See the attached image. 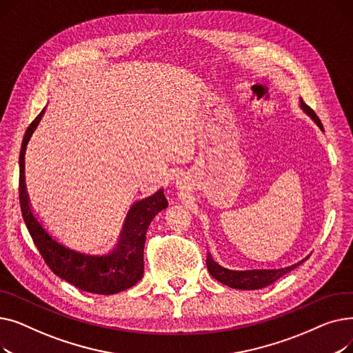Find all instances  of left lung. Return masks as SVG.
I'll list each match as a JSON object with an SVG mask.
<instances>
[{
    "mask_svg": "<svg viewBox=\"0 0 353 353\" xmlns=\"http://www.w3.org/2000/svg\"><path fill=\"white\" fill-rule=\"evenodd\" d=\"M299 105L303 110V113H306L316 125L325 132L323 125L319 120V117L314 114V111L306 105L303 103V100H299ZM309 257V256H307ZM306 257V259H307ZM306 259H303L302 262H305ZM302 262L294 263L292 266L288 268H281V269H254V270H232L228 268L220 266L217 262L213 261V257L210 253H208V259H206V265H208V270L209 273L214 277L216 281H219L220 283H223L229 288L233 289H242V290H256V289H262L266 288L269 285H272L273 282H276L279 277H282L283 274L289 273L290 270L298 268Z\"/></svg>",
    "mask_w": 353,
    "mask_h": 353,
    "instance_id": "8db88e82",
    "label": "left lung"
}]
</instances>
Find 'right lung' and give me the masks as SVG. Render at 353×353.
Wrapping results in <instances>:
<instances>
[{"label":"right lung","mask_w":353,"mask_h":353,"mask_svg":"<svg viewBox=\"0 0 353 353\" xmlns=\"http://www.w3.org/2000/svg\"><path fill=\"white\" fill-rule=\"evenodd\" d=\"M46 108L27 128L20 152V205L26 226L48 268L65 282L84 292L114 294L130 289L141 281L144 273L145 233L152 220L169 203L160 189L132 206L124 220L120 240L104 253H91L72 249L51 236L32 213L26 189L24 156L27 144L40 124Z\"/></svg>","instance_id":"obj_1"}]
</instances>
